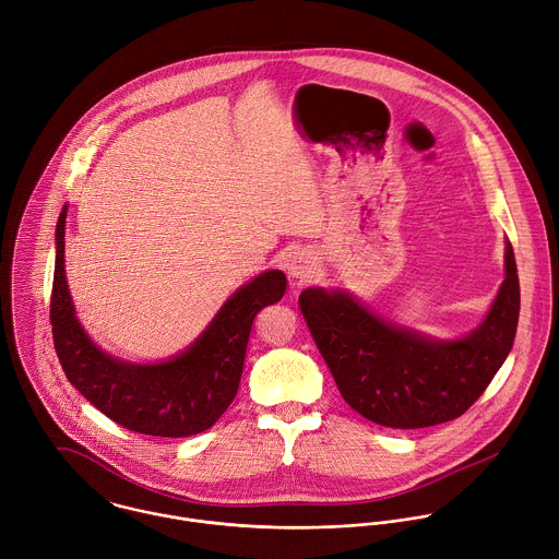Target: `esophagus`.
<instances>
[{"label": "esophagus", "mask_w": 559, "mask_h": 559, "mask_svg": "<svg viewBox=\"0 0 559 559\" xmlns=\"http://www.w3.org/2000/svg\"><path fill=\"white\" fill-rule=\"evenodd\" d=\"M316 265H318V261H316L313 252H309V250H296V252L289 257V261H287L289 276H292L296 283L309 281V278L313 276V272H316Z\"/></svg>", "instance_id": "1"}]
</instances>
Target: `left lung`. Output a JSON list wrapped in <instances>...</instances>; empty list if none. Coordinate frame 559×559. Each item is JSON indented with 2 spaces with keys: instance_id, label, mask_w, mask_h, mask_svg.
<instances>
[{
  "instance_id": "8db88e82",
  "label": "left lung",
  "mask_w": 559,
  "mask_h": 559,
  "mask_svg": "<svg viewBox=\"0 0 559 559\" xmlns=\"http://www.w3.org/2000/svg\"><path fill=\"white\" fill-rule=\"evenodd\" d=\"M298 305L357 414L390 429L442 425L471 409L512 350L521 313L514 248L508 241L506 281L490 313L464 340L436 342L390 324L346 292L309 287Z\"/></svg>"
}]
</instances>
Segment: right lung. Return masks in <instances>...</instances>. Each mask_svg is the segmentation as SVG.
<instances>
[{
  "instance_id": "obj_1",
  "label": "right lung",
  "mask_w": 559,
  "mask_h": 559,
  "mask_svg": "<svg viewBox=\"0 0 559 559\" xmlns=\"http://www.w3.org/2000/svg\"><path fill=\"white\" fill-rule=\"evenodd\" d=\"M64 217L56 224L51 335L67 381L112 423L143 436L187 438L206 431L233 403L257 313L283 298L287 278L263 272L239 287L206 331L178 357L128 364L104 355L80 326L64 278Z\"/></svg>"
}]
</instances>
